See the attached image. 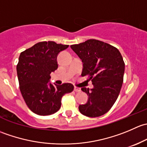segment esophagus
I'll use <instances>...</instances> for the list:
<instances>
[{
	"label": "esophagus",
	"instance_id": "34e87169",
	"mask_svg": "<svg viewBox=\"0 0 147 147\" xmlns=\"http://www.w3.org/2000/svg\"><path fill=\"white\" fill-rule=\"evenodd\" d=\"M74 90H75L76 92H80L81 91V89L80 88V87H75V88H74Z\"/></svg>",
	"mask_w": 147,
	"mask_h": 147
}]
</instances>
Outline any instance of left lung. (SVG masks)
<instances>
[{
    "label": "left lung",
    "mask_w": 147,
    "mask_h": 147,
    "mask_svg": "<svg viewBox=\"0 0 147 147\" xmlns=\"http://www.w3.org/2000/svg\"><path fill=\"white\" fill-rule=\"evenodd\" d=\"M83 63L82 76H88L93 87L81 90L88 95L85 105L79 110L89 117L102 116L112 108L121 90L124 73V62L114 46L98 40L90 39L70 46Z\"/></svg>",
    "instance_id": "1"
}]
</instances>
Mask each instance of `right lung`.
Instances as JSON below:
<instances>
[{"label":"right lung","instance_id":"right-lung-1","mask_svg":"<svg viewBox=\"0 0 147 147\" xmlns=\"http://www.w3.org/2000/svg\"><path fill=\"white\" fill-rule=\"evenodd\" d=\"M68 45L44 41L22 52L17 65L20 92L30 109L38 115H50L61 107L62 97L72 92L73 84L49 82L50 73L58 67L57 57Z\"/></svg>","mask_w":147,"mask_h":147}]
</instances>
